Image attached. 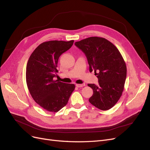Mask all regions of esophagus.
<instances>
[{
    "mask_svg": "<svg viewBox=\"0 0 150 150\" xmlns=\"http://www.w3.org/2000/svg\"><path fill=\"white\" fill-rule=\"evenodd\" d=\"M85 86V84H76V86L77 88H81L83 87V86Z\"/></svg>",
    "mask_w": 150,
    "mask_h": 150,
    "instance_id": "34e87169",
    "label": "esophagus"
}]
</instances>
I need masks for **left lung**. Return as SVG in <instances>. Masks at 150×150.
<instances>
[{
  "mask_svg": "<svg viewBox=\"0 0 150 150\" xmlns=\"http://www.w3.org/2000/svg\"><path fill=\"white\" fill-rule=\"evenodd\" d=\"M75 45L85 54L90 72L94 71L98 79V85L88 84L93 89L89 102L103 111L111 109L120 98L127 78V66L122 54L103 38L90 37Z\"/></svg>",
  "mask_w": 150,
  "mask_h": 150,
  "instance_id": "8db88e82",
  "label": "left lung"
}]
</instances>
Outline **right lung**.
<instances>
[{
    "mask_svg": "<svg viewBox=\"0 0 150 150\" xmlns=\"http://www.w3.org/2000/svg\"><path fill=\"white\" fill-rule=\"evenodd\" d=\"M74 41H50L39 45L31 53L26 68V81L31 97L44 109L57 112L65 106L75 89L74 84L54 80L58 59Z\"/></svg>",
    "mask_w": 150,
    "mask_h": 150,
    "instance_id": "obj_1",
    "label": "right lung"
}]
</instances>
